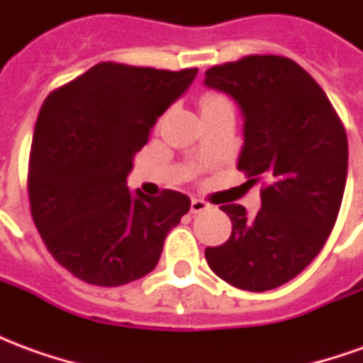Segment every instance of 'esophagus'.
<instances>
[{"instance_id":"1","label":"esophagus","mask_w":363,"mask_h":363,"mask_svg":"<svg viewBox=\"0 0 363 363\" xmlns=\"http://www.w3.org/2000/svg\"><path fill=\"white\" fill-rule=\"evenodd\" d=\"M212 206L208 204L206 200H200V198H192V202H190V212L192 213H202L206 210H210Z\"/></svg>"}]
</instances>
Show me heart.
Masks as SVG:
<instances>
[{"instance_id": "obj_1", "label": "heart", "mask_w": 363, "mask_h": 363, "mask_svg": "<svg viewBox=\"0 0 363 363\" xmlns=\"http://www.w3.org/2000/svg\"><path fill=\"white\" fill-rule=\"evenodd\" d=\"M223 104H229L223 96L220 95H204L202 96V108H216V106H223Z\"/></svg>"}]
</instances>
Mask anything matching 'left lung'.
Segmentation results:
<instances>
[{"instance_id":"left-lung-1","label":"left lung","mask_w":363,"mask_h":363,"mask_svg":"<svg viewBox=\"0 0 363 363\" xmlns=\"http://www.w3.org/2000/svg\"><path fill=\"white\" fill-rule=\"evenodd\" d=\"M206 87L233 96L243 112L237 169L257 182L259 213L220 206L231 235L206 260L231 286L267 291L296 278L327 243L342 204L348 140L319 83L284 56H245L206 72Z\"/></svg>"}]
</instances>
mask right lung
Instances as JSON below:
<instances>
[{
    "instance_id": "1",
    "label": "right lung",
    "mask_w": 363,
    "mask_h": 363,
    "mask_svg": "<svg viewBox=\"0 0 363 363\" xmlns=\"http://www.w3.org/2000/svg\"><path fill=\"white\" fill-rule=\"evenodd\" d=\"M196 74L103 62L44 101L28 161L30 213L52 257L79 280L104 288L140 280L190 210L177 190L132 194L126 177Z\"/></svg>"
}]
</instances>
